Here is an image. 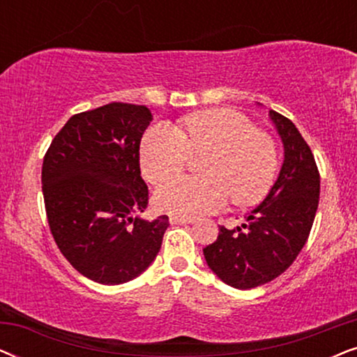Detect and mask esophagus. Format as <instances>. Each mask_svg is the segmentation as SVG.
I'll return each instance as SVG.
<instances>
[{
	"instance_id": "1",
	"label": "esophagus",
	"mask_w": 357,
	"mask_h": 357,
	"mask_svg": "<svg viewBox=\"0 0 357 357\" xmlns=\"http://www.w3.org/2000/svg\"><path fill=\"white\" fill-rule=\"evenodd\" d=\"M169 221H170V224H192L193 219L185 218V216H170Z\"/></svg>"
}]
</instances>
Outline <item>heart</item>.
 <instances>
[{
	"instance_id": "b5f03b06",
	"label": "heart",
	"mask_w": 357,
	"mask_h": 357,
	"mask_svg": "<svg viewBox=\"0 0 357 357\" xmlns=\"http://www.w3.org/2000/svg\"><path fill=\"white\" fill-rule=\"evenodd\" d=\"M199 160L198 177H177L160 185L155 206L178 216H199L222 208L227 198L237 206L260 202L275 182L278 154L273 139L250 121L227 109L204 110L170 125H153L139 146L143 177L151 183L182 172L190 154Z\"/></svg>"
}]
</instances>
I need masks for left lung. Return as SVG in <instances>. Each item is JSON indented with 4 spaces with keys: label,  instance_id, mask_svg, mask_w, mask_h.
I'll use <instances>...</instances> for the list:
<instances>
[{
    "label": "left lung",
    "instance_id": "left-lung-1",
    "mask_svg": "<svg viewBox=\"0 0 357 357\" xmlns=\"http://www.w3.org/2000/svg\"><path fill=\"white\" fill-rule=\"evenodd\" d=\"M284 146L280 177L268 197L236 229L219 227L203 248L214 275L236 289H252L284 273L309 238L320 197L314 154L289 119L270 110Z\"/></svg>",
    "mask_w": 357,
    "mask_h": 357
}]
</instances>
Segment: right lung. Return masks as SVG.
Instances as JSON below:
<instances>
[{
  "mask_svg": "<svg viewBox=\"0 0 357 357\" xmlns=\"http://www.w3.org/2000/svg\"><path fill=\"white\" fill-rule=\"evenodd\" d=\"M153 115L144 105L112 102L73 115L42 165L52 236L75 270L100 284L139 276L160 250L167 216L144 221L148 206L139 143Z\"/></svg>",
  "mask_w": 357,
  "mask_h": 357,
  "instance_id": "right-lung-1",
  "label": "right lung"
}]
</instances>
